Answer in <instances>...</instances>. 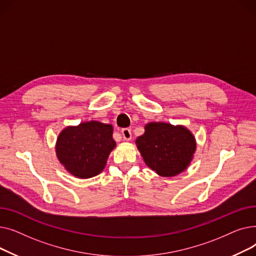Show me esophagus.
Returning a JSON list of instances; mask_svg holds the SVG:
<instances>
[{"mask_svg":"<svg viewBox=\"0 0 256 256\" xmlns=\"http://www.w3.org/2000/svg\"><path fill=\"white\" fill-rule=\"evenodd\" d=\"M121 134H122L124 140L130 141L132 139V132H130V128H122V130H121Z\"/></svg>","mask_w":256,"mask_h":256,"instance_id":"34e87169","label":"esophagus"}]
</instances>
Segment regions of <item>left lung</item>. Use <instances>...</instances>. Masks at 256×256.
<instances>
[{
  "instance_id": "8db88e82",
  "label": "left lung",
  "mask_w": 256,
  "mask_h": 256,
  "mask_svg": "<svg viewBox=\"0 0 256 256\" xmlns=\"http://www.w3.org/2000/svg\"><path fill=\"white\" fill-rule=\"evenodd\" d=\"M145 164L158 176L170 178L184 171L196 150L192 132L182 126L150 122L136 139Z\"/></svg>"
}]
</instances>
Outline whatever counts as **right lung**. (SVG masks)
<instances>
[{
  "label": "right lung",
  "mask_w": 256,
  "mask_h": 256,
  "mask_svg": "<svg viewBox=\"0 0 256 256\" xmlns=\"http://www.w3.org/2000/svg\"><path fill=\"white\" fill-rule=\"evenodd\" d=\"M112 135L113 126L100 121L67 126L57 139V158L76 178L96 176L104 170L108 156L116 146Z\"/></svg>",
  "instance_id": "obj_1"
}]
</instances>
